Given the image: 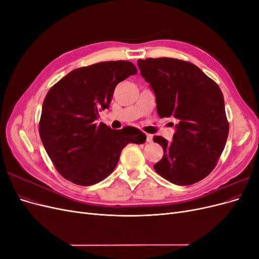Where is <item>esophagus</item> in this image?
<instances>
[{
    "label": "esophagus",
    "mask_w": 259,
    "mask_h": 259,
    "mask_svg": "<svg viewBox=\"0 0 259 259\" xmlns=\"http://www.w3.org/2000/svg\"><path fill=\"white\" fill-rule=\"evenodd\" d=\"M153 142V137L150 134H147V143H152Z\"/></svg>",
    "instance_id": "obj_1"
}]
</instances>
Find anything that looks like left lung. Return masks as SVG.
<instances>
[{"label": "left lung", "mask_w": 259, "mask_h": 259, "mask_svg": "<svg viewBox=\"0 0 259 259\" xmlns=\"http://www.w3.org/2000/svg\"><path fill=\"white\" fill-rule=\"evenodd\" d=\"M140 74L152 89L160 117H175L173 142L161 136L163 148L154 164L156 173L178 186L205 178L216 166L229 133L225 101L219 86L190 62L174 58L137 61Z\"/></svg>", "instance_id": "obj_1"}]
</instances>
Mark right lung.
Segmentation results:
<instances>
[{"label":"right lung","mask_w":259,"mask_h":259,"mask_svg":"<svg viewBox=\"0 0 259 259\" xmlns=\"http://www.w3.org/2000/svg\"><path fill=\"white\" fill-rule=\"evenodd\" d=\"M137 73L130 61H105L75 69L49 91L42 106L38 132L59 174L80 186L95 185L115 168L122 149L144 144L135 128L111 130L97 124L99 111L109 108L115 86Z\"/></svg>","instance_id":"1"}]
</instances>
